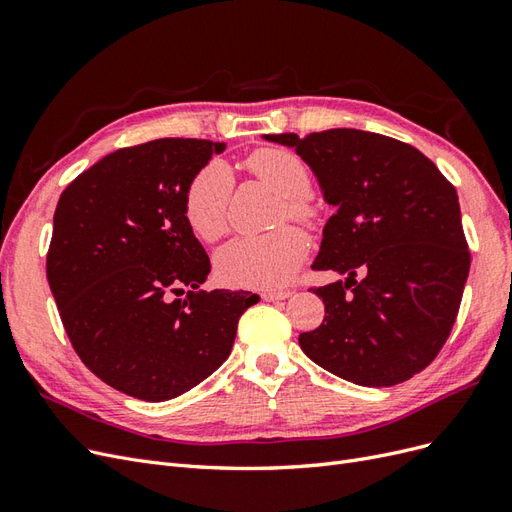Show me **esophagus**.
Returning a JSON list of instances; mask_svg holds the SVG:
<instances>
[{
  "label": "esophagus",
  "mask_w": 512,
  "mask_h": 512,
  "mask_svg": "<svg viewBox=\"0 0 512 512\" xmlns=\"http://www.w3.org/2000/svg\"><path fill=\"white\" fill-rule=\"evenodd\" d=\"M288 297H292V290H267V292H262V299H265V301H284Z\"/></svg>",
  "instance_id": "esophagus-1"
}]
</instances>
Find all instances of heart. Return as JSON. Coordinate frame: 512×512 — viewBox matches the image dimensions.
Wrapping results in <instances>:
<instances>
[{
  "label": "heart",
  "mask_w": 512,
  "mask_h": 512,
  "mask_svg": "<svg viewBox=\"0 0 512 512\" xmlns=\"http://www.w3.org/2000/svg\"><path fill=\"white\" fill-rule=\"evenodd\" d=\"M250 173L280 194L282 215L312 226L318 209L309 203L312 175L307 164L288 149L265 147L245 160ZM232 173L224 162L203 166L185 190L183 211L194 235L203 241L220 239L228 230V200ZM307 252L303 232L282 226L265 235H245L230 241L218 254V269L226 282L245 288L271 290L286 286L299 271Z\"/></svg>",
  "instance_id": "1"
}]
</instances>
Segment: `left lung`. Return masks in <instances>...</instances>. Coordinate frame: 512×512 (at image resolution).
I'll return each instance as SVG.
<instances>
[{"instance_id": "left-lung-1", "label": "left lung", "mask_w": 512, "mask_h": 512, "mask_svg": "<svg viewBox=\"0 0 512 512\" xmlns=\"http://www.w3.org/2000/svg\"><path fill=\"white\" fill-rule=\"evenodd\" d=\"M265 138L297 151L337 209L314 269L348 277L312 288L324 320L299 335L303 352L361 386L410 380L451 335L470 271L453 183L412 145L376 132Z\"/></svg>"}]
</instances>
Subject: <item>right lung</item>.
Wrapping results in <instances>:
<instances>
[{
    "instance_id": "right-lung-1",
    "label": "right lung",
    "mask_w": 512,
    "mask_h": 512,
    "mask_svg": "<svg viewBox=\"0 0 512 512\" xmlns=\"http://www.w3.org/2000/svg\"><path fill=\"white\" fill-rule=\"evenodd\" d=\"M224 149L203 138L123 147L59 196L46 280L81 361L130 397L166 401L203 382L258 301L243 290H200L211 262L183 200ZM183 287L191 290L179 300Z\"/></svg>"
}]
</instances>
